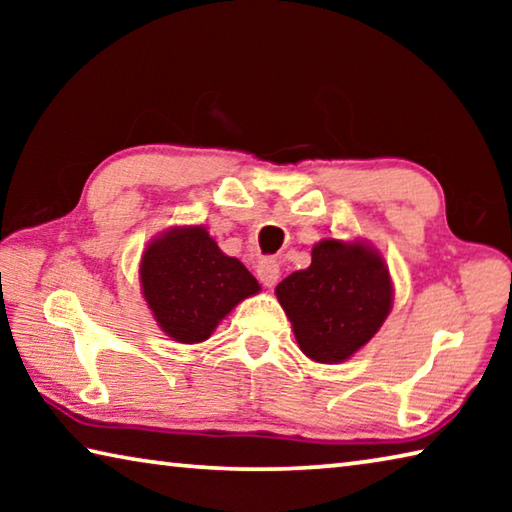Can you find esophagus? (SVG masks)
<instances>
[{
  "mask_svg": "<svg viewBox=\"0 0 512 512\" xmlns=\"http://www.w3.org/2000/svg\"><path fill=\"white\" fill-rule=\"evenodd\" d=\"M257 277H259V282L266 284V287H273V284L277 282V277H280V264H277L273 257L259 259Z\"/></svg>",
  "mask_w": 512,
  "mask_h": 512,
  "instance_id": "esophagus-1",
  "label": "esophagus"
}]
</instances>
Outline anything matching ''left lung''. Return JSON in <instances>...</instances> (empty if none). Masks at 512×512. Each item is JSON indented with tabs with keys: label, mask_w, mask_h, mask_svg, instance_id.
<instances>
[{
	"label": "left lung",
	"mask_w": 512,
	"mask_h": 512,
	"mask_svg": "<svg viewBox=\"0 0 512 512\" xmlns=\"http://www.w3.org/2000/svg\"><path fill=\"white\" fill-rule=\"evenodd\" d=\"M300 350L311 361L341 363L361 350L393 307V282L377 248L323 239L311 264L275 287Z\"/></svg>",
	"instance_id": "obj_1"
}]
</instances>
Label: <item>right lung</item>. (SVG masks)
<instances>
[{
	"mask_svg": "<svg viewBox=\"0 0 512 512\" xmlns=\"http://www.w3.org/2000/svg\"><path fill=\"white\" fill-rule=\"evenodd\" d=\"M140 282L162 332L189 345L210 339L241 300L259 291L248 268L221 253L205 225L169 228L155 237L142 255Z\"/></svg>",
	"mask_w": 512,
	"mask_h": 512,
	"instance_id": "obj_1",
	"label": "right lung"
}]
</instances>
